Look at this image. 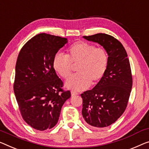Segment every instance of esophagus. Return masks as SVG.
Instances as JSON below:
<instances>
[{"label":"esophagus","instance_id":"34e87169","mask_svg":"<svg viewBox=\"0 0 149 149\" xmlns=\"http://www.w3.org/2000/svg\"><path fill=\"white\" fill-rule=\"evenodd\" d=\"M71 94H72V96H76V95L78 94V93L76 92H74V91H72V92H71Z\"/></svg>","mask_w":149,"mask_h":149}]
</instances>
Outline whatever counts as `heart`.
Here are the masks:
<instances>
[{
    "label": "heart",
    "mask_w": 149,
    "mask_h": 149,
    "mask_svg": "<svg viewBox=\"0 0 149 149\" xmlns=\"http://www.w3.org/2000/svg\"><path fill=\"white\" fill-rule=\"evenodd\" d=\"M77 74L66 81V87L81 91L96 85L105 75L108 65V55L102 47H96L85 41H76L67 49L66 55L58 53L53 59L54 70L61 77L68 79L76 66Z\"/></svg>",
    "instance_id": "1"
}]
</instances>
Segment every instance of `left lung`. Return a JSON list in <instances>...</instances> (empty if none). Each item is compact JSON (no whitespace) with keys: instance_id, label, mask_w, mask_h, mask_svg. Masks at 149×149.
I'll list each match as a JSON object with an SVG mask.
<instances>
[{"instance_id":"obj_1","label":"left lung","mask_w":149,"mask_h":149,"mask_svg":"<svg viewBox=\"0 0 149 149\" xmlns=\"http://www.w3.org/2000/svg\"><path fill=\"white\" fill-rule=\"evenodd\" d=\"M83 37L103 46L108 55V65L102 80L81 94L82 116L93 127H106L114 123L127 106L132 86L129 59L123 44L110 35L97 33Z\"/></svg>"}]
</instances>
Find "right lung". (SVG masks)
Instances as JSON below:
<instances>
[{"instance_id": "right-lung-1", "label": "right lung", "mask_w": 149, "mask_h": 149, "mask_svg": "<svg viewBox=\"0 0 149 149\" xmlns=\"http://www.w3.org/2000/svg\"><path fill=\"white\" fill-rule=\"evenodd\" d=\"M67 39L40 33L20 51L15 67L14 92L24 120L38 130L56 125L61 107L71 97L53 67V59Z\"/></svg>"}]
</instances>
